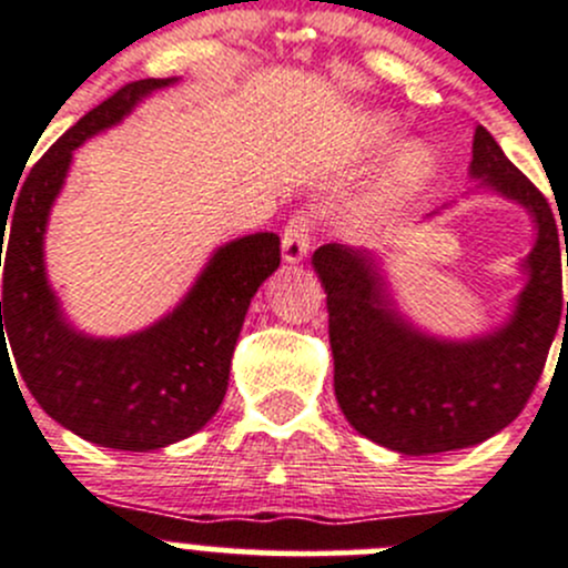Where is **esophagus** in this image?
<instances>
[{
    "label": "esophagus",
    "mask_w": 568,
    "mask_h": 568,
    "mask_svg": "<svg viewBox=\"0 0 568 568\" xmlns=\"http://www.w3.org/2000/svg\"><path fill=\"white\" fill-rule=\"evenodd\" d=\"M308 237H312L308 217L297 215L286 223V229L282 234V256H284L286 265H297V262L308 254Z\"/></svg>",
    "instance_id": "obj_1"
}]
</instances>
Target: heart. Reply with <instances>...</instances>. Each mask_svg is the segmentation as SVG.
I'll list each match as a JSON object with an SVG mask.
<instances>
[{"instance_id": "heart-1", "label": "heart", "mask_w": 568, "mask_h": 568, "mask_svg": "<svg viewBox=\"0 0 568 568\" xmlns=\"http://www.w3.org/2000/svg\"><path fill=\"white\" fill-rule=\"evenodd\" d=\"M367 134L373 143L386 145L397 138V123L392 121V118L378 115L367 123ZM428 168H430V162H428V154H425V151H419V149L406 151V154L400 156V162H397V173H395L397 190H400V193H408V190L417 187V184L425 179V173H428Z\"/></svg>"}]
</instances>
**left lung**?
I'll return each instance as SVG.
<instances>
[{"label":"left lung","instance_id":"8db88e82","mask_svg":"<svg viewBox=\"0 0 568 568\" xmlns=\"http://www.w3.org/2000/svg\"><path fill=\"white\" fill-rule=\"evenodd\" d=\"M473 179L532 215L538 237L510 320L475 339H439L414 328L389 295L381 262L339 243L312 256L328 303L334 392L347 423L403 456H434L486 442L514 423L547 364L558 325H568L558 217L541 190L483 126L473 140Z\"/></svg>","mask_w":568,"mask_h":568}]
</instances>
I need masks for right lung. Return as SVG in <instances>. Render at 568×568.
<instances>
[{
  "instance_id": "1",
  "label": "right lung",
  "mask_w": 568,
  "mask_h": 568,
  "mask_svg": "<svg viewBox=\"0 0 568 568\" xmlns=\"http://www.w3.org/2000/svg\"><path fill=\"white\" fill-rule=\"evenodd\" d=\"M173 82H129L93 106L27 173L13 210H0V362L10 358L8 333L38 406L63 428L112 450H160L215 417L251 297L282 262L278 234L256 232L217 248L184 301L145 331L95 339L63 317L47 282L43 234L74 149Z\"/></svg>"
}]
</instances>
